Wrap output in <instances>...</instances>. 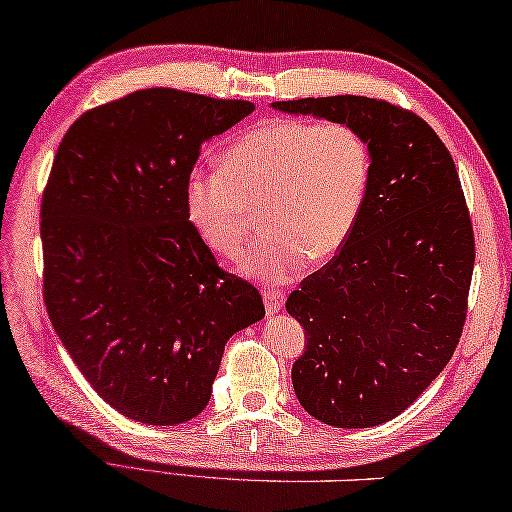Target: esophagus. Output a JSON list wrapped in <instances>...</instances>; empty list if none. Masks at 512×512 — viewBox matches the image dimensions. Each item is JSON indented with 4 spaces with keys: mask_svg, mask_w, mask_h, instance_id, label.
<instances>
[{
    "mask_svg": "<svg viewBox=\"0 0 512 512\" xmlns=\"http://www.w3.org/2000/svg\"><path fill=\"white\" fill-rule=\"evenodd\" d=\"M283 303H285L283 292H278V289H269V292H265V310H267V314H276L283 307Z\"/></svg>",
    "mask_w": 512,
    "mask_h": 512,
    "instance_id": "obj_1",
    "label": "esophagus"
}]
</instances>
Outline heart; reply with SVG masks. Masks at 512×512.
Here are the masks:
<instances>
[{"label": "heart", "mask_w": 512, "mask_h": 512, "mask_svg": "<svg viewBox=\"0 0 512 512\" xmlns=\"http://www.w3.org/2000/svg\"><path fill=\"white\" fill-rule=\"evenodd\" d=\"M372 182V147L350 122L267 120L223 151V167L189 173L187 211L200 236L234 256L260 227L267 236L243 265L287 281L307 256L325 260L347 243Z\"/></svg>", "instance_id": "heart-1"}]
</instances>
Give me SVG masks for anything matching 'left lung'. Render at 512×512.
<instances>
[{
  "label": "left lung",
  "instance_id": "1",
  "mask_svg": "<svg viewBox=\"0 0 512 512\" xmlns=\"http://www.w3.org/2000/svg\"><path fill=\"white\" fill-rule=\"evenodd\" d=\"M350 122L372 147V182L352 236L287 298L305 327L294 392L314 419L370 428L397 417L461 339L475 234L446 144L417 113L363 95L272 102Z\"/></svg>",
  "mask_w": 512,
  "mask_h": 512
}]
</instances>
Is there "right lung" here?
<instances>
[{"label":"right lung","mask_w":512,"mask_h":512,"mask_svg":"<svg viewBox=\"0 0 512 512\" xmlns=\"http://www.w3.org/2000/svg\"><path fill=\"white\" fill-rule=\"evenodd\" d=\"M252 111L144 89L80 115L55 153L40 214L46 312L84 379L133 421L198 417L225 343L265 316L187 211L200 147Z\"/></svg>","instance_id":"1"}]
</instances>
